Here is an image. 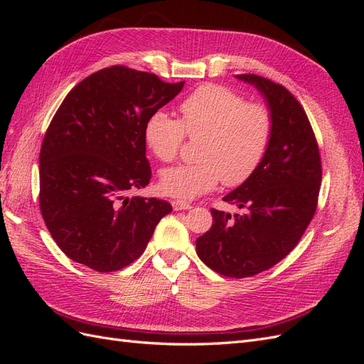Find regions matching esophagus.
I'll return each mask as SVG.
<instances>
[{
	"instance_id": "1",
	"label": "esophagus",
	"mask_w": 364,
	"mask_h": 364,
	"mask_svg": "<svg viewBox=\"0 0 364 364\" xmlns=\"http://www.w3.org/2000/svg\"><path fill=\"white\" fill-rule=\"evenodd\" d=\"M171 205H173V209H174V211H182V209H191V208H193L190 203L181 202V200H173V202H171Z\"/></svg>"
}]
</instances>
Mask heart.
Masks as SVG:
<instances>
[{
    "label": "heart",
    "mask_w": 364,
    "mask_h": 364,
    "mask_svg": "<svg viewBox=\"0 0 364 364\" xmlns=\"http://www.w3.org/2000/svg\"><path fill=\"white\" fill-rule=\"evenodd\" d=\"M181 119L153 112L144 124V142L159 161L171 162L182 150L186 135L200 138L197 158L161 173L165 196L191 200L215 188L222 181L238 186L252 178L269 150L273 134L270 107L246 102L223 85L206 83L179 105Z\"/></svg>",
    "instance_id": "b5f03b06"
}]
</instances>
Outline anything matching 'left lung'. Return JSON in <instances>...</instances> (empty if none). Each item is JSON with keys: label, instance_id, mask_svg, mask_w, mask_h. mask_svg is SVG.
<instances>
[{"label": "left lung", "instance_id": "left-lung-1", "mask_svg": "<svg viewBox=\"0 0 364 364\" xmlns=\"http://www.w3.org/2000/svg\"><path fill=\"white\" fill-rule=\"evenodd\" d=\"M238 77L267 98L272 141L252 178L223 197L241 213L213 208V226L196 240V252L218 274L241 279L269 270L299 243L317 209L322 162L310 119L287 87L257 74Z\"/></svg>", "mask_w": 364, "mask_h": 364}]
</instances>
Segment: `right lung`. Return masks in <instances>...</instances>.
Returning <instances> with one entry per match:
<instances>
[{"label":"right lung","mask_w":364,"mask_h":364,"mask_svg":"<svg viewBox=\"0 0 364 364\" xmlns=\"http://www.w3.org/2000/svg\"><path fill=\"white\" fill-rule=\"evenodd\" d=\"M182 86L112 65L65 97L42 141L39 208L53 240L73 261L102 273L124 269L173 211L168 202L129 193L151 179L147 118Z\"/></svg>","instance_id":"obj_1"}]
</instances>
